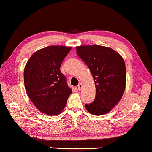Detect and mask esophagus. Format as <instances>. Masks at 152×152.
I'll return each mask as SVG.
<instances>
[{"instance_id": "esophagus-1", "label": "esophagus", "mask_w": 152, "mask_h": 152, "mask_svg": "<svg viewBox=\"0 0 152 152\" xmlns=\"http://www.w3.org/2000/svg\"><path fill=\"white\" fill-rule=\"evenodd\" d=\"M82 88H83V85H82V83H80L79 84H78V91H82Z\"/></svg>"}]
</instances>
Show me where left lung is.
<instances>
[{"label": "left lung", "mask_w": 152, "mask_h": 152, "mask_svg": "<svg viewBox=\"0 0 152 152\" xmlns=\"http://www.w3.org/2000/svg\"><path fill=\"white\" fill-rule=\"evenodd\" d=\"M78 56L88 66L93 76L96 96L86 110L94 115L109 113L121 99L126 84L125 61L119 53L104 46H77Z\"/></svg>", "instance_id": "8db88e82"}]
</instances>
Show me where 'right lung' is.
I'll list each match as a JSON object with an SVG mask.
<instances>
[{"mask_svg": "<svg viewBox=\"0 0 152 152\" xmlns=\"http://www.w3.org/2000/svg\"><path fill=\"white\" fill-rule=\"evenodd\" d=\"M71 47L51 45L35 52L24 69L27 95L37 109L45 115L62 111L72 92L66 83L60 66Z\"/></svg>", "mask_w": 152, "mask_h": 152, "instance_id": "add662e5", "label": "right lung"}]
</instances>
